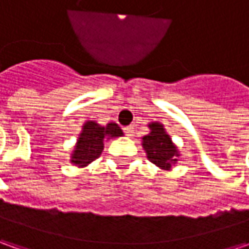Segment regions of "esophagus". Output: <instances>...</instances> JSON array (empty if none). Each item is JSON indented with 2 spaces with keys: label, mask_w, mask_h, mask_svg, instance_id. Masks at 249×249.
Returning <instances> with one entry per match:
<instances>
[{
  "label": "esophagus",
  "mask_w": 249,
  "mask_h": 249,
  "mask_svg": "<svg viewBox=\"0 0 249 249\" xmlns=\"http://www.w3.org/2000/svg\"><path fill=\"white\" fill-rule=\"evenodd\" d=\"M124 131H126L127 136H133V134H134V126H127V127H124Z\"/></svg>",
  "instance_id": "obj_1"
}]
</instances>
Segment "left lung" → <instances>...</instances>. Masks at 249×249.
<instances>
[{"label":"left lung","mask_w":249,"mask_h":249,"mask_svg":"<svg viewBox=\"0 0 249 249\" xmlns=\"http://www.w3.org/2000/svg\"><path fill=\"white\" fill-rule=\"evenodd\" d=\"M149 133L142 137V148L149 162L162 170H170L178 160L180 152L166 133L162 123L152 122L148 124Z\"/></svg>","instance_id":"8db88e82"}]
</instances>
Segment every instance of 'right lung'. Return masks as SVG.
I'll return each instance as SVG.
<instances>
[{"mask_svg":"<svg viewBox=\"0 0 249 249\" xmlns=\"http://www.w3.org/2000/svg\"><path fill=\"white\" fill-rule=\"evenodd\" d=\"M123 136V131L113 122L101 126L94 120H87L82 127V133L76 141L71 154V163L77 167H86L100 157L104 149V142L109 139Z\"/></svg>","mask_w":249,"mask_h":249,"instance_id":"add662e5","label":"right lung"}]
</instances>
